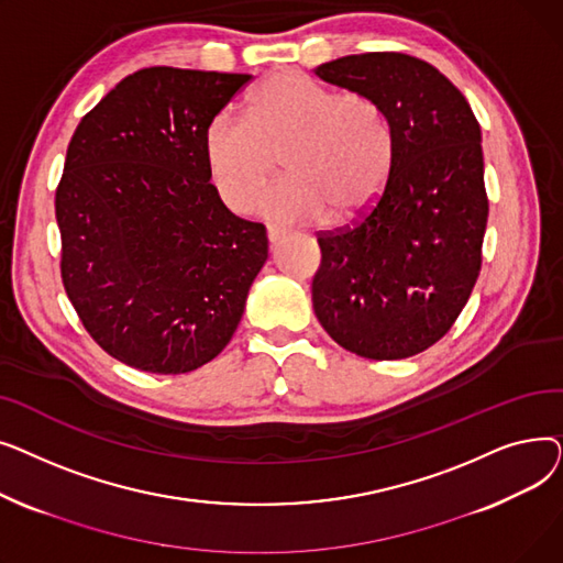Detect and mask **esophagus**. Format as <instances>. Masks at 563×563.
I'll list each match as a JSON object with an SVG mask.
<instances>
[{"mask_svg": "<svg viewBox=\"0 0 563 563\" xmlns=\"http://www.w3.org/2000/svg\"><path fill=\"white\" fill-rule=\"evenodd\" d=\"M287 236V230L285 228H278V225H266V240H269L272 246H276L280 240H285Z\"/></svg>", "mask_w": 563, "mask_h": 563, "instance_id": "obj_1", "label": "esophagus"}]
</instances>
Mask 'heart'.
Returning a JSON list of instances; mask_svg holds the SVG:
<instances>
[{"instance_id":"b5f03b06","label":"heart","mask_w":563,"mask_h":563,"mask_svg":"<svg viewBox=\"0 0 563 563\" xmlns=\"http://www.w3.org/2000/svg\"><path fill=\"white\" fill-rule=\"evenodd\" d=\"M280 157L289 175L262 194L260 214L289 223L358 217L388 180V113L367 93H338L299 70H278L257 86L246 118L223 109L207 123L205 159L221 200L246 212Z\"/></svg>"}]
</instances>
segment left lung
I'll list each match as a JSON object with an SVG mask.
<instances>
[{"mask_svg": "<svg viewBox=\"0 0 563 563\" xmlns=\"http://www.w3.org/2000/svg\"><path fill=\"white\" fill-rule=\"evenodd\" d=\"M314 75L372 96L393 128L390 173L369 212L317 232L314 314L356 356L410 358L452 329L482 269L479 123L445 75L401 52L342 56Z\"/></svg>", "mask_w": 563, "mask_h": 563, "instance_id": "obj_1", "label": "left lung"}]
</instances>
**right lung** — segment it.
Here are the masks:
<instances>
[{
	"instance_id": "add662e5",
	"label": "right lung",
	"mask_w": 563,
	"mask_h": 563,
	"mask_svg": "<svg viewBox=\"0 0 563 563\" xmlns=\"http://www.w3.org/2000/svg\"><path fill=\"white\" fill-rule=\"evenodd\" d=\"M251 79L143 68L70 139L54 198L64 287L88 335L134 369L217 358L266 262L264 225L228 210L205 159L207 123Z\"/></svg>"
}]
</instances>
